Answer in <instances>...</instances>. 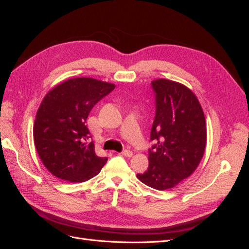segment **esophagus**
<instances>
[{"label":"esophagus","mask_w":249,"mask_h":249,"mask_svg":"<svg viewBox=\"0 0 249 249\" xmlns=\"http://www.w3.org/2000/svg\"><path fill=\"white\" fill-rule=\"evenodd\" d=\"M122 155H123V156H125V157H132V156H133V153H132V150L124 149L123 152H122Z\"/></svg>","instance_id":"34e87169"}]
</instances>
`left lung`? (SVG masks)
Wrapping results in <instances>:
<instances>
[{
  "mask_svg": "<svg viewBox=\"0 0 249 249\" xmlns=\"http://www.w3.org/2000/svg\"><path fill=\"white\" fill-rule=\"evenodd\" d=\"M156 114L150 130L148 168L138 173L142 183L157 190L177 186L192 175L205 153L206 119L196 96L179 83L152 82Z\"/></svg>",
  "mask_w": 249,
  "mask_h": 249,
  "instance_id": "left-lung-1",
  "label": "left lung"
}]
</instances>
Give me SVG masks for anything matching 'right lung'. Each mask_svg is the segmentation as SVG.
<instances>
[{"label":"right lung","instance_id":"right-lung-1","mask_svg":"<svg viewBox=\"0 0 249 249\" xmlns=\"http://www.w3.org/2000/svg\"><path fill=\"white\" fill-rule=\"evenodd\" d=\"M115 85L91 78H74L46 95L34 123V143L46 168L59 178L81 183L106 164L99 157L86 125L90 111Z\"/></svg>","mask_w":249,"mask_h":249}]
</instances>
